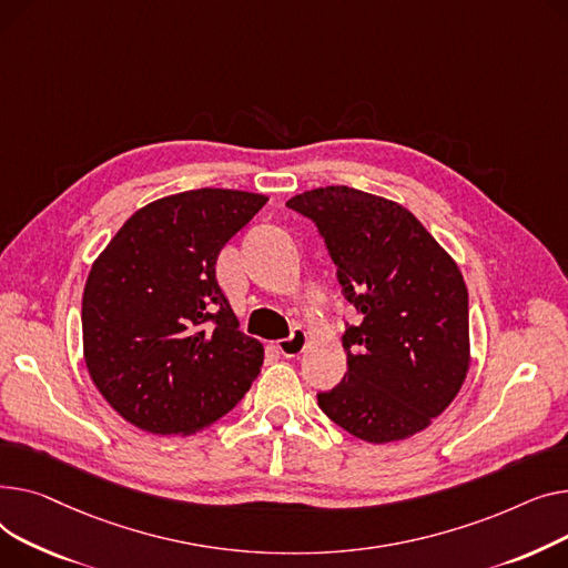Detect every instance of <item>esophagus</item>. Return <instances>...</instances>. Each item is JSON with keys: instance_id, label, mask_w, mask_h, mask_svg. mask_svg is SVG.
I'll return each mask as SVG.
<instances>
[{"instance_id": "1", "label": "esophagus", "mask_w": 568, "mask_h": 568, "mask_svg": "<svg viewBox=\"0 0 568 568\" xmlns=\"http://www.w3.org/2000/svg\"><path fill=\"white\" fill-rule=\"evenodd\" d=\"M307 346V332L303 327H293L291 337L277 342V351L284 355V357H297L300 353L305 351Z\"/></svg>"}]
</instances>
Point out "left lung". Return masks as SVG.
I'll list each match as a JSON object with an SVG mask.
<instances>
[{
    "label": "left lung",
    "mask_w": 568,
    "mask_h": 568,
    "mask_svg": "<svg viewBox=\"0 0 568 568\" xmlns=\"http://www.w3.org/2000/svg\"><path fill=\"white\" fill-rule=\"evenodd\" d=\"M286 206L318 229L342 295L362 323L344 332L348 369L321 410L364 443L415 436L458 394L470 364L468 288L422 222L389 199L316 187Z\"/></svg>",
    "instance_id": "left-lung-1"
}]
</instances>
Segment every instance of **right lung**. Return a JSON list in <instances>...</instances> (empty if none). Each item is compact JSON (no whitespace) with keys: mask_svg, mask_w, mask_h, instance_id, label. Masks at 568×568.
<instances>
[{"mask_svg":"<svg viewBox=\"0 0 568 568\" xmlns=\"http://www.w3.org/2000/svg\"><path fill=\"white\" fill-rule=\"evenodd\" d=\"M268 196L202 187L132 215L95 258L82 297L91 381L130 424L187 436L236 406L263 364L215 263Z\"/></svg>","mask_w":568,"mask_h":568,"instance_id":"add662e5","label":"right lung"}]
</instances>
